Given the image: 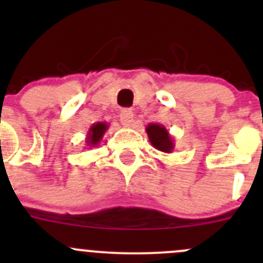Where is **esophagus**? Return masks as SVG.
I'll return each mask as SVG.
<instances>
[{
	"label": "esophagus",
	"instance_id": "obj_1",
	"mask_svg": "<svg viewBox=\"0 0 263 263\" xmlns=\"http://www.w3.org/2000/svg\"><path fill=\"white\" fill-rule=\"evenodd\" d=\"M119 118H121V123L124 127H131L132 122H134V112L131 109H122Z\"/></svg>",
	"mask_w": 263,
	"mask_h": 263
}]
</instances>
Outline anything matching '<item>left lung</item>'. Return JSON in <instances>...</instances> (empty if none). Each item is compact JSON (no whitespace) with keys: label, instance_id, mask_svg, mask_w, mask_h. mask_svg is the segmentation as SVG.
Segmentation results:
<instances>
[{"label":"left lung","instance_id":"1","mask_svg":"<svg viewBox=\"0 0 263 263\" xmlns=\"http://www.w3.org/2000/svg\"><path fill=\"white\" fill-rule=\"evenodd\" d=\"M146 134L151 145L161 153L169 154L174 150V141L169 135L168 129L160 123H148L146 126Z\"/></svg>","mask_w":263,"mask_h":263}]
</instances>
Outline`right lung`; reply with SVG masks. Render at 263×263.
Returning <instances> with one entry per match:
<instances>
[{
  "instance_id": "add662e5",
  "label": "right lung",
  "mask_w": 263,
  "mask_h": 263,
  "mask_svg": "<svg viewBox=\"0 0 263 263\" xmlns=\"http://www.w3.org/2000/svg\"><path fill=\"white\" fill-rule=\"evenodd\" d=\"M108 127H109V124L105 123V122H97V123L91 124V127H90L89 131H87L86 140H85V141H86V146H98V144L102 141L103 136H104V134L107 132Z\"/></svg>"
}]
</instances>
